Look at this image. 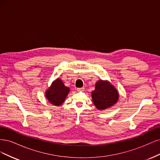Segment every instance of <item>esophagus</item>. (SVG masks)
Here are the masks:
<instances>
[{"label":"esophagus","mask_w":160,"mask_h":160,"mask_svg":"<svg viewBox=\"0 0 160 160\" xmlns=\"http://www.w3.org/2000/svg\"><path fill=\"white\" fill-rule=\"evenodd\" d=\"M77 89L78 91H83L85 89V88H77Z\"/></svg>","instance_id":"34e87169"}]
</instances>
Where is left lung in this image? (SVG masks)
Returning <instances> with one entry per match:
<instances>
[{"label":"left lung","mask_w":160,"mask_h":160,"mask_svg":"<svg viewBox=\"0 0 160 160\" xmlns=\"http://www.w3.org/2000/svg\"><path fill=\"white\" fill-rule=\"evenodd\" d=\"M92 99L98 109H105L117 102L119 94L109 83L99 81L95 84V89L92 92Z\"/></svg>","instance_id":"1"}]
</instances>
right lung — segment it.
Listing matches in <instances>:
<instances>
[{"label": "right lung", "instance_id": "1", "mask_svg": "<svg viewBox=\"0 0 160 160\" xmlns=\"http://www.w3.org/2000/svg\"><path fill=\"white\" fill-rule=\"evenodd\" d=\"M69 92V88L65 87L61 80L57 79L46 91V97L51 103L58 106L64 102Z\"/></svg>", "mask_w": 160, "mask_h": 160}]
</instances>
